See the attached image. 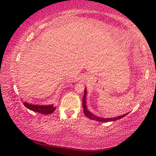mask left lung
<instances>
[{"label":"left lung","instance_id":"8db88e82","mask_svg":"<svg viewBox=\"0 0 156 156\" xmlns=\"http://www.w3.org/2000/svg\"><path fill=\"white\" fill-rule=\"evenodd\" d=\"M86 94H87V91L86 89H84V96H83V112L84 115H85L87 117L90 118L91 120H94L96 121H98V122H112V121H115L117 120H119L120 118H122L123 117H125V115L128 114L129 113H125L122 115L120 116H118V117L115 118H100L98 117V116H96L94 114H92L91 112H89L87 110V108L86 106Z\"/></svg>","mask_w":156,"mask_h":156}]
</instances>
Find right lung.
Segmentation results:
<instances>
[{
    "mask_svg": "<svg viewBox=\"0 0 156 156\" xmlns=\"http://www.w3.org/2000/svg\"><path fill=\"white\" fill-rule=\"evenodd\" d=\"M23 105L29 109L34 112L42 113V114H49L53 113L56 109L54 105H35L29 104L27 102H23Z\"/></svg>",
    "mask_w": 156,
    "mask_h": 156,
    "instance_id": "obj_1",
    "label": "right lung"
}]
</instances>
